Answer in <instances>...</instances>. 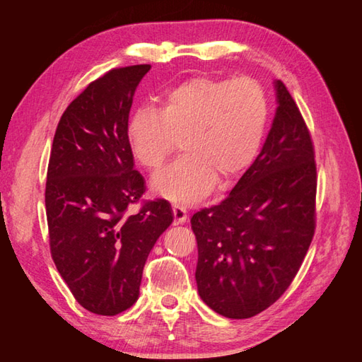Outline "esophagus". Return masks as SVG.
Segmentation results:
<instances>
[{"label":"esophagus","mask_w":362,"mask_h":362,"mask_svg":"<svg viewBox=\"0 0 362 362\" xmlns=\"http://www.w3.org/2000/svg\"><path fill=\"white\" fill-rule=\"evenodd\" d=\"M173 214H174V224H183L188 219V213L182 205L174 204L173 205Z\"/></svg>","instance_id":"34e87169"}]
</instances>
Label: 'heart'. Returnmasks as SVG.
Wrapping results in <instances>:
<instances>
[{
	"label": "heart",
	"mask_w": 362,
	"mask_h": 362,
	"mask_svg": "<svg viewBox=\"0 0 362 362\" xmlns=\"http://www.w3.org/2000/svg\"><path fill=\"white\" fill-rule=\"evenodd\" d=\"M269 104L252 78L194 76L168 91L160 109L143 105L127 124L138 165L157 173L182 138L185 153L158 174L152 188L169 201L191 204L240 177L264 141Z\"/></svg>",
	"instance_id": "obj_1"
}]
</instances>
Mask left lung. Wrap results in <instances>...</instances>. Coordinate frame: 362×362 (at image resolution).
I'll list each match as a JSON object with an SVG mask.
<instances>
[{
  "mask_svg": "<svg viewBox=\"0 0 362 362\" xmlns=\"http://www.w3.org/2000/svg\"><path fill=\"white\" fill-rule=\"evenodd\" d=\"M276 113L252 166L218 205L191 218L199 296L228 319H249L289 288L316 228V153L286 86L275 82Z\"/></svg>",
  "mask_w": 362,
  "mask_h": 362,
  "instance_id": "8db88e82",
  "label": "left lung"
}]
</instances>
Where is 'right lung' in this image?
Masks as SVG:
<instances>
[{"label":"right lung","instance_id":"1","mask_svg":"<svg viewBox=\"0 0 362 362\" xmlns=\"http://www.w3.org/2000/svg\"><path fill=\"white\" fill-rule=\"evenodd\" d=\"M151 65L113 68L66 107L52 140L45 206L49 250L78 303L99 316L130 308L143 267L171 226L165 199L141 201L143 175L127 143L135 90ZM141 202V210L128 206Z\"/></svg>","mask_w":362,"mask_h":362}]
</instances>
